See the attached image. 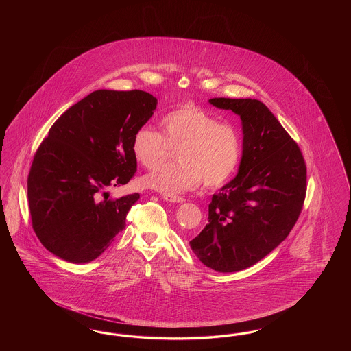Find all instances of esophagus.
Instances as JSON below:
<instances>
[{
    "instance_id": "1",
    "label": "esophagus",
    "mask_w": 351,
    "mask_h": 351,
    "mask_svg": "<svg viewBox=\"0 0 351 351\" xmlns=\"http://www.w3.org/2000/svg\"><path fill=\"white\" fill-rule=\"evenodd\" d=\"M163 199L168 201V202H184V201H185L184 197H179V196H169V195H165V196H163Z\"/></svg>"
}]
</instances>
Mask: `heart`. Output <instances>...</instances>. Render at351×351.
<instances>
[{"label": "heart", "instance_id": "1", "mask_svg": "<svg viewBox=\"0 0 351 351\" xmlns=\"http://www.w3.org/2000/svg\"><path fill=\"white\" fill-rule=\"evenodd\" d=\"M162 134L141 128L134 134L132 152L143 167L166 162L171 149L178 151V165L163 166L142 179L145 186L176 196L200 185L217 188L226 183L241 160V135L232 123L196 105H185L160 119Z\"/></svg>", "mask_w": 351, "mask_h": 351}]
</instances>
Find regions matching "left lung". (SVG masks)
Listing matches in <instances>:
<instances>
[{
  "mask_svg": "<svg viewBox=\"0 0 351 351\" xmlns=\"http://www.w3.org/2000/svg\"><path fill=\"white\" fill-rule=\"evenodd\" d=\"M242 121L238 173L213 195L208 223L189 245L206 267L235 272L278 247L300 216L306 166L300 147L267 106L252 99H210Z\"/></svg>",
  "mask_w": 351,
  "mask_h": 351,
  "instance_id": "left-lung-1",
  "label": "left lung"
}]
</instances>
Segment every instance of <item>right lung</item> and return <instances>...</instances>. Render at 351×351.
Returning a JSON list of instances; mask_svg holds the SVG:
<instances>
[{
	"mask_svg": "<svg viewBox=\"0 0 351 351\" xmlns=\"http://www.w3.org/2000/svg\"><path fill=\"white\" fill-rule=\"evenodd\" d=\"M156 104L143 90L99 89L51 126L34 155L27 199L34 232L53 255L88 263L125 229L139 195L112 200L106 189L133 178L134 134L150 119Z\"/></svg>",
	"mask_w": 351,
	"mask_h": 351,
	"instance_id": "1",
	"label": "right lung"
}]
</instances>
